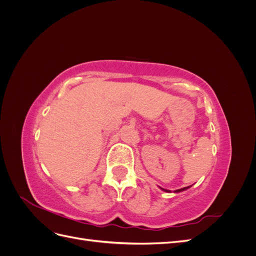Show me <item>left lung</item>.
<instances>
[{"mask_svg": "<svg viewBox=\"0 0 256 256\" xmlns=\"http://www.w3.org/2000/svg\"><path fill=\"white\" fill-rule=\"evenodd\" d=\"M188 188H190V186H189V187H184V188H182V189H178V190H175L174 192H175V193H176V192H182V191H184V190H187ZM160 189H161V190H164V191H166V192H171V191H170V190L164 189V188H161V187H160Z\"/></svg>", "mask_w": 256, "mask_h": 256, "instance_id": "8db88e82", "label": "left lung"}]
</instances>
